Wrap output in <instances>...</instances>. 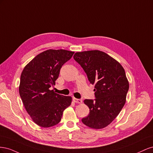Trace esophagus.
I'll list each match as a JSON object with an SVG mask.
<instances>
[{"mask_svg":"<svg viewBox=\"0 0 153 153\" xmlns=\"http://www.w3.org/2000/svg\"><path fill=\"white\" fill-rule=\"evenodd\" d=\"M73 101L75 103H82V100H80V99H76L75 98H73Z\"/></svg>","mask_w":153,"mask_h":153,"instance_id":"1","label":"esophagus"}]
</instances>
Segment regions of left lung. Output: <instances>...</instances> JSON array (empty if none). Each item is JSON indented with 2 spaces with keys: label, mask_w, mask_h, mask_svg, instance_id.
Returning <instances> with one entry per match:
<instances>
[{
  "label": "left lung",
  "mask_w": 153,
  "mask_h": 153,
  "mask_svg": "<svg viewBox=\"0 0 153 153\" xmlns=\"http://www.w3.org/2000/svg\"><path fill=\"white\" fill-rule=\"evenodd\" d=\"M74 59L94 84L95 99L85 100L89 114L82 119L87 126L102 129L112 123L126 103L129 82L121 64L100 50L76 52Z\"/></svg>",
  "instance_id": "1"
}]
</instances>
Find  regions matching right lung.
I'll return each instance as SVG.
<instances>
[{"mask_svg": "<svg viewBox=\"0 0 153 153\" xmlns=\"http://www.w3.org/2000/svg\"><path fill=\"white\" fill-rule=\"evenodd\" d=\"M73 54L62 49L47 50L36 55L22 72L20 96L32 121L41 127L57 124L71 103V96L55 93L50 87L55 84L61 68Z\"/></svg>", "mask_w": 153, "mask_h": 153, "instance_id": "obj_1", "label": "right lung"}]
</instances>
